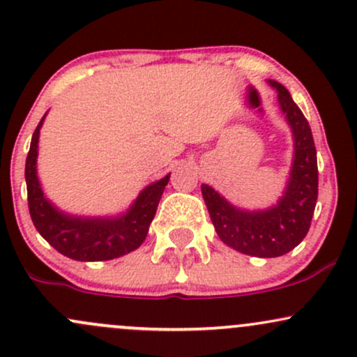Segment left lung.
I'll return each mask as SVG.
<instances>
[{
    "label": "left lung",
    "instance_id": "left-lung-1",
    "mask_svg": "<svg viewBox=\"0 0 357 357\" xmlns=\"http://www.w3.org/2000/svg\"><path fill=\"white\" fill-rule=\"evenodd\" d=\"M278 91L281 112L287 115L295 139V158L288 186L278 205L245 211L230 205L213 188L202 185V195L215 230L223 244L256 257H278L295 249L310 229L319 197L317 151L307 119L283 84L269 81Z\"/></svg>",
    "mask_w": 357,
    "mask_h": 357
}]
</instances>
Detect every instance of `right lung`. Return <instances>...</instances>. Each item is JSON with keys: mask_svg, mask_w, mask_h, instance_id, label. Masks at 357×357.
Instances as JSON below:
<instances>
[{"mask_svg": "<svg viewBox=\"0 0 357 357\" xmlns=\"http://www.w3.org/2000/svg\"><path fill=\"white\" fill-rule=\"evenodd\" d=\"M44 119L35 128L25 164L29 210L35 229L64 256L76 261H108L140 248L146 241L149 225L158 210L169 174L149 185L127 213L115 218L73 217L59 211L44 197L37 178L38 135Z\"/></svg>", "mask_w": 357, "mask_h": 357, "instance_id": "obj_1", "label": "right lung"}]
</instances>
